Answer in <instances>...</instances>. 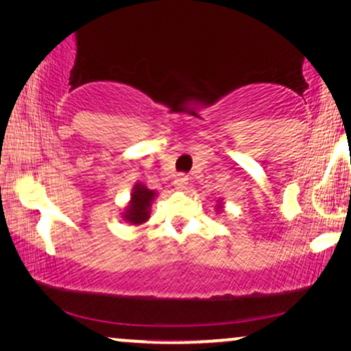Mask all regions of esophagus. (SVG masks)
Instances as JSON below:
<instances>
[{
  "instance_id": "esophagus-1",
  "label": "esophagus",
  "mask_w": 351,
  "mask_h": 351,
  "mask_svg": "<svg viewBox=\"0 0 351 351\" xmlns=\"http://www.w3.org/2000/svg\"><path fill=\"white\" fill-rule=\"evenodd\" d=\"M186 184H189V176H185V174H179V176L176 177L174 185H176V189H177V190H184L185 186H186Z\"/></svg>"
}]
</instances>
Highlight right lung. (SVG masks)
<instances>
[{
	"label": "right lung",
	"instance_id": "add662e5",
	"mask_svg": "<svg viewBox=\"0 0 351 351\" xmlns=\"http://www.w3.org/2000/svg\"><path fill=\"white\" fill-rule=\"evenodd\" d=\"M156 193L145 185L137 184L134 186L131 201H129L128 209L124 210V220H128L131 225H141L150 219L152 201Z\"/></svg>",
	"mask_w": 351,
	"mask_h": 351
}]
</instances>
